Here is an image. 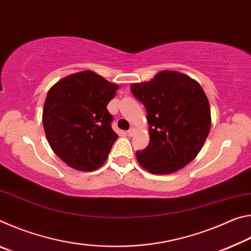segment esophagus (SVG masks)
Wrapping results in <instances>:
<instances>
[{
  "mask_svg": "<svg viewBox=\"0 0 251 251\" xmlns=\"http://www.w3.org/2000/svg\"><path fill=\"white\" fill-rule=\"evenodd\" d=\"M134 134H135V128H130L129 130L126 131V135L128 136V137H131V136H133Z\"/></svg>",
  "mask_w": 251,
  "mask_h": 251,
  "instance_id": "esophagus-1",
  "label": "esophagus"
}]
</instances>
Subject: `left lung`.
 Listing matches in <instances>:
<instances>
[{
  "label": "left lung",
  "mask_w": 251,
  "mask_h": 251,
  "mask_svg": "<svg viewBox=\"0 0 251 251\" xmlns=\"http://www.w3.org/2000/svg\"><path fill=\"white\" fill-rule=\"evenodd\" d=\"M130 91L146 107L150 144L136 151L139 165L155 175L184 168L201 151L211 126L210 105L197 80L176 71H160Z\"/></svg>",
  "instance_id": "1"
}]
</instances>
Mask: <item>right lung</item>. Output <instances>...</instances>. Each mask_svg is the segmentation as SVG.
I'll list each match as a JSON object with an SVG mask.
<instances>
[{
	"instance_id": "1",
	"label": "right lung",
	"mask_w": 251,
	"mask_h": 251,
	"mask_svg": "<svg viewBox=\"0 0 251 251\" xmlns=\"http://www.w3.org/2000/svg\"><path fill=\"white\" fill-rule=\"evenodd\" d=\"M118 87L95 72L82 71L50 88L42 122L50 148L67 166L93 172L107 159L118 136L106 106Z\"/></svg>"
}]
</instances>
